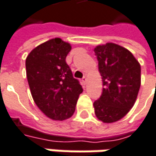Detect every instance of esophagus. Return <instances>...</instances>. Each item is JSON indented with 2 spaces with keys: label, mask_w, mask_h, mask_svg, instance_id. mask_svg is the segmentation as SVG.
Returning a JSON list of instances; mask_svg holds the SVG:
<instances>
[{
  "label": "esophagus",
  "mask_w": 156,
  "mask_h": 156,
  "mask_svg": "<svg viewBox=\"0 0 156 156\" xmlns=\"http://www.w3.org/2000/svg\"><path fill=\"white\" fill-rule=\"evenodd\" d=\"M82 82H83V83L85 85L86 84V82H87V78H86V76H83V79H82Z\"/></svg>",
  "instance_id": "obj_1"
}]
</instances>
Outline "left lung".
<instances>
[{
  "mask_svg": "<svg viewBox=\"0 0 156 156\" xmlns=\"http://www.w3.org/2000/svg\"><path fill=\"white\" fill-rule=\"evenodd\" d=\"M94 52L104 86L93 104L95 114L110 123L125 116L134 105L140 88V65L127 49L112 42L97 46Z\"/></svg>",
  "mask_w": 156,
  "mask_h": 156,
  "instance_id": "1",
  "label": "left lung"
}]
</instances>
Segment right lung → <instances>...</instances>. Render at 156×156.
Here are the masks:
<instances>
[{
  "instance_id": "obj_1",
  "label": "right lung",
  "mask_w": 156,
  "mask_h": 156,
  "mask_svg": "<svg viewBox=\"0 0 156 156\" xmlns=\"http://www.w3.org/2000/svg\"><path fill=\"white\" fill-rule=\"evenodd\" d=\"M70 50L69 43L55 38L34 49L26 60L32 97L40 110L52 120L72 116L83 92L80 82L73 78L66 62Z\"/></svg>"
}]
</instances>
